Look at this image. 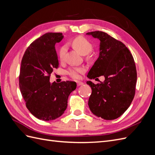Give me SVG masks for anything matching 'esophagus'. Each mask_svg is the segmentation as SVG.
<instances>
[{
    "mask_svg": "<svg viewBox=\"0 0 155 155\" xmlns=\"http://www.w3.org/2000/svg\"><path fill=\"white\" fill-rule=\"evenodd\" d=\"M83 82H81V81H77V85L78 86H81V85H83Z\"/></svg>",
    "mask_w": 155,
    "mask_h": 155,
    "instance_id": "obj_1",
    "label": "esophagus"
}]
</instances>
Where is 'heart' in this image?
<instances>
[{
  "mask_svg": "<svg viewBox=\"0 0 155 155\" xmlns=\"http://www.w3.org/2000/svg\"><path fill=\"white\" fill-rule=\"evenodd\" d=\"M71 44L73 47L78 50L79 53L83 55L88 54L92 50V45L87 39L83 37H77L74 39ZM67 50V45H63L59 50V58L60 60L63 61L64 58L65 54ZM83 72V68H76L70 69L68 71V74L70 76L74 78H78L79 77V73Z\"/></svg>",
  "mask_w": 155,
  "mask_h": 155,
  "instance_id": "heart-1",
  "label": "heart"
}]
</instances>
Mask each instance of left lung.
Instances as JSON below:
<instances>
[{"mask_svg": "<svg viewBox=\"0 0 155 155\" xmlns=\"http://www.w3.org/2000/svg\"><path fill=\"white\" fill-rule=\"evenodd\" d=\"M86 34L100 41L99 58L87 78L105 77V80L97 85L87 82L92 88L88 107L97 117L107 120L116 119L128 109L134 96L137 74L133 57L125 45L105 32Z\"/></svg>", "mask_w": 155, "mask_h": 155, "instance_id": "obj_1", "label": "left lung"}]
</instances>
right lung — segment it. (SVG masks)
<instances>
[{"mask_svg":"<svg viewBox=\"0 0 155 155\" xmlns=\"http://www.w3.org/2000/svg\"><path fill=\"white\" fill-rule=\"evenodd\" d=\"M63 39L61 33H47L34 41L23 55L19 88L27 109L37 118L54 120L67 109L70 94L76 82H50L53 69L59 61L55 45Z\"/></svg>","mask_w":155,"mask_h":155,"instance_id":"1","label":"right lung"}]
</instances>
